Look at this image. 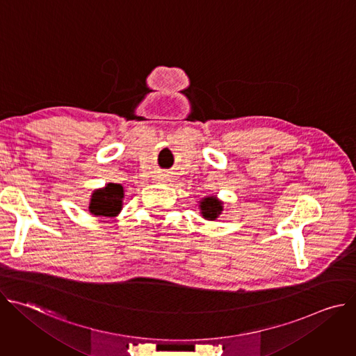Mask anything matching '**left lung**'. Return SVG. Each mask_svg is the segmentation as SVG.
<instances>
[{
    "instance_id": "left-lung-1",
    "label": "left lung",
    "mask_w": 356,
    "mask_h": 356,
    "mask_svg": "<svg viewBox=\"0 0 356 356\" xmlns=\"http://www.w3.org/2000/svg\"><path fill=\"white\" fill-rule=\"evenodd\" d=\"M222 202L218 201L216 197H207L200 202V209L201 214L207 220H216L221 211H222Z\"/></svg>"
}]
</instances>
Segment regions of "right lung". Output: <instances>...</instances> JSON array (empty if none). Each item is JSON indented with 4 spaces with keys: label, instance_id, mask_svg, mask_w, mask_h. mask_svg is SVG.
Here are the masks:
<instances>
[{
    "label": "right lung",
    "instance_id": "obj_1",
    "mask_svg": "<svg viewBox=\"0 0 356 356\" xmlns=\"http://www.w3.org/2000/svg\"><path fill=\"white\" fill-rule=\"evenodd\" d=\"M124 197V188L121 184L108 183L106 188L92 193L90 202V213L94 216L114 217L120 213Z\"/></svg>",
    "mask_w": 356,
    "mask_h": 356
}]
</instances>
